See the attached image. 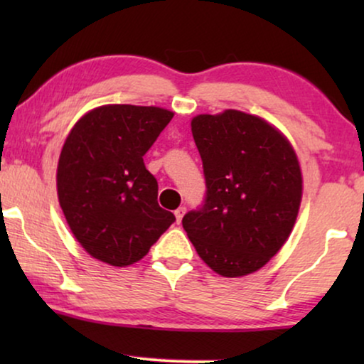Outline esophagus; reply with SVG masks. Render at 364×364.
<instances>
[{"mask_svg": "<svg viewBox=\"0 0 364 364\" xmlns=\"http://www.w3.org/2000/svg\"><path fill=\"white\" fill-rule=\"evenodd\" d=\"M186 210H187V208H186V207H178V208H177V210H176V212H173V213H176L177 223H181V222H182V217H183V215H186Z\"/></svg>", "mask_w": 364, "mask_h": 364, "instance_id": "obj_1", "label": "esophagus"}]
</instances>
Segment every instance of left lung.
Listing matches in <instances>:
<instances>
[{"label": "left lung", "instance_id": "obj_1", "mask_svg": "<svg viewBox=\"0 0 364 364\" xmlns=\"http://www.w3.org/2000/svg\"><path fill=\"white\" fill-rule=\"evenodd\" d=\"M205 198L182 218L198 257L222 277H243L283 247L301 202V171L291 144L263 121L235 109L192 119Z\"/></svg>", "mask_w": 364, "mask_h": 364}]
</instances>
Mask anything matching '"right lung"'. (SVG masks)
<instances>
[{"mask_svg":"<svg viewBox=\"0 0 364 364\" xmlns=\"http://www.w3.org/2000/svg\"><path fill=\"white\" fill-rule=\"evenodd\" d=\"M173 112L154 106L107 104L89 111L64 142L58 197L76 240L112 267L147 255L176 222L157 202V181L144 166Z\"/></svg>","mask_w":364,"mask_h":364,"instance_id":"1","label":"right lung"}]
</instances>
